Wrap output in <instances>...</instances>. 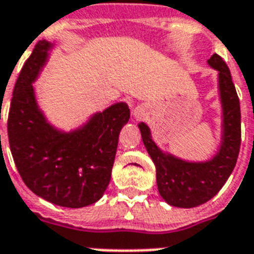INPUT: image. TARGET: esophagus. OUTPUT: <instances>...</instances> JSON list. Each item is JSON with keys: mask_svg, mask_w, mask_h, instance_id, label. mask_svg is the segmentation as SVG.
<instances>
[{"mask_svg": "<svg viewBox=\"0 0 254 254\" xmlns=\"http://www.w3.org/2000/svg\"><path fill=\"white\" fill-rule=\"evenodd\" d=\"M133 116H134L137 120H142L147 116V108L145 105H138V107L134 108L133 111Z\"/></svg>", "mask_w": 254, "mask_h": 254, "instance_id": "obj_1", "label": "esophagus"}]
</instances>
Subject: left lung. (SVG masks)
I'll return each instance as SVG.
<instances>
[{
	"label": "left lung",
	"mask_w": 254,
	"mask_h": 254,
	"mask_svg": "<svg viewBox=\"0 0 254 254\" xmlns=\"http://www.w3.org/2000/svg\"><path fill=\"white\" fill-rule=\"evenodd\" d=\"M207 63L219 71V93L223 109V134L219 151L204 162H189L162 151L151 139L145 123L138 127L143 145L157 170V186L166 203L179 208H192L212 199L236 166L241 143L240 101L228 65L217 54Z\"/></svg>",
	"instance_id": "left-lung-1"
}]
</instances>
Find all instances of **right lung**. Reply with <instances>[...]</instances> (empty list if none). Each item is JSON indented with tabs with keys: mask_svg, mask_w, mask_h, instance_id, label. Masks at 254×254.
Listing matches in <instances>:
<instances>
[{
	"mask_svg": "<svg viewBox=\"0 0 254 254\" xmlns=\"http://www.w3.org/2000/svg\"><path fill=\"white\" fill-rule=\"evenodd\" d=\"M53 47L47 41L38 42L19 72L7 119L9 145L22 181L35 195L61 207L81 208L105 192L119 134L130 111L125 103L113 104L72 131L47 123L33 83Z\"/></svg>",
	"mask_w": 254,
	"mask_h": 254,
	"instance_id": "1",
	"label": "right lung"
}]
</instances>
